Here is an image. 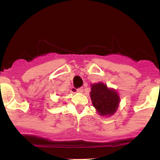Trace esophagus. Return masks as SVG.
<instances>
[{"instance_id": "34e87169", "label": "esophagus", "mask_w": 160, "mask_h": 160, "mask_svg": "<svg viewBox=\"0 0 160 160\" xmlns=\"http://www.w3.org/2000/svg\"><path fill=\"white\" fill-rule=\"evenodd\" d=\"M83 87H80V88L77 89V92H79V93H82V92H83Z\"/></svg>"}]
</instances>
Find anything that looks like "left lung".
Wrapping results in <instances>:
<instances>
[{
    "mask_svg": "<svg viewBox=\"0 0 160 160\" xmlns=\"http://www.w3.org/2000/svg\"><path fill=\"white\" fill-rule=\"evenodd\" d=\"M89 95L93 107L100 116H112L117 112L120 96L115 89L108 88L102 82L92 83Z\"/></svg>",
    "mask_w": 160,
    "mask_h": 160,
    "instance_id": "obj_1",
    "label": "left lung"
}]
</instances>
